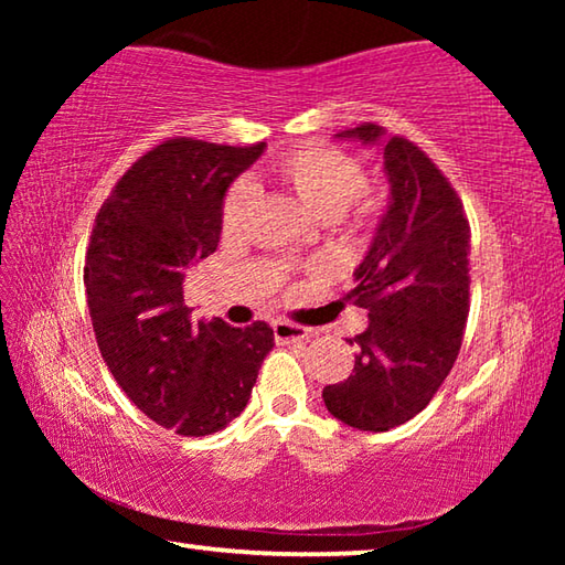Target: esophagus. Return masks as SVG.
<instances>
[{
  "instance_id": "obj_1",
  "label": "esophagus",
  "mask_w": 565,
  "mask_h": 565,
  "mask_svg": "<svg viewBox=\"0 0 565 565\" xmlns=\"http://www.w3.org/2000/svg\"><path fill=\"white\" fill-rule=\"evenodd\" d=\"M271 329H274V339L279 341V343H296V341L309 339V329L299 327V323L284 321V319L274 321V323H271Z\"/></svg>"
}]
</instances>
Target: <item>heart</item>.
Listing matches in <instances>:
<instances>
[{
	"label": "heart",
	"mask_w": 565,
	"mask_h": 565,
	"mask_svg": "<svg viewBox=\"0 0 565 565\" xmlns=\"http://www.w3.org/2000/svg\"><path fill=\"white\" fill-rule=\"evenodd\" d=\"M271 174L291 196L317 218L351 214L353 224L363 226L379 212V199L366 189V171L349 151L327 145H303L271 161ZM254 189L236 181L222 204L224 234H236L252 209Z\"/></svg>",
	"instance_id": "b5f03b06"
}]
</instances>
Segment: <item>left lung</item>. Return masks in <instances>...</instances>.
<instances>
[{"label":"left lung","mask_w":565,"mask_h":565,"mask_svg":"<svg viewBox=\"0 0 565 565\" xmlns=\"http://www.w3.org/2000/svg\"><path fill=\"white\" fill-rule=\"evenodd\" d=\"M337 137L384 141L391 202L347 294L369 311V327L349 339L359 349L353 371L323 388V404L361 431H388L428 406L461 351L471 228L454 186L414 141L386 139L371 121Z\"/></svg>","instance_id":"left-lung-1"}]
</instances>
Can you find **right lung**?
<instances>
[{
  "instance_id": "1",
  "label": "right lung",
  "mask_w": 565,
  "mask_h": 565,
  "mask_svg": "<svg viewBox=\"0 0 565 565\" xmlns=\"http://www.w3.org/2000/svg\"><path fill=\"white\" fill-rule=\"evenodd\" d=\"M264 147L169 139L134 161L92 228L84 286L102 359L141 414L181 436L232 424L274 349L264 321L191 323L181 286L216 252L226 189Z\"/></svg>"
}]
</instances>
